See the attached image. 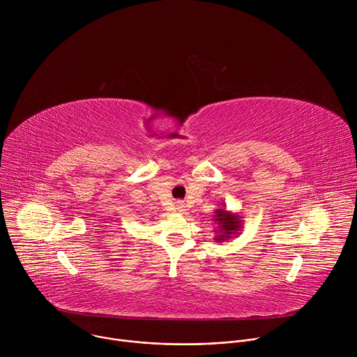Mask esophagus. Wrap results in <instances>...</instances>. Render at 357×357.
<instances>
[{"label":"esophagus","mask_w":357,"mask_h":357,"mask_svg":"<svg viewBox=\"0 0 357 357\" xmlns=\"http://www.w3.org/2000/svg\"><path fill=\"white\" fill-rule=\"evenodd\" d=\"M178 211H179V212H183V205H178Z\"/></svg>","instance_id":"34e87169"}]
</instances>
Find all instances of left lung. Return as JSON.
I'll use <instances>...</instances> for the list:
<instances>
[{
    "label": "left lung",
    "instance_id": "left-lung-1",
    "mask_svg": "<svg viewBox=\"0 0 357 357\" xmlns=\"http://www.w3.org/2000/svg\"><path fill=\"white\" fill-rule=\"evenodd\" d=\"M213 222L218 225L216 227V243H223L230 240L233 236L240 234L241 227H243V220L237 213H231L226 211V208H219L215 212Z\"/></svg>",
    "mask_w": 357,
    "mask_h": 357
}]
</instances>
